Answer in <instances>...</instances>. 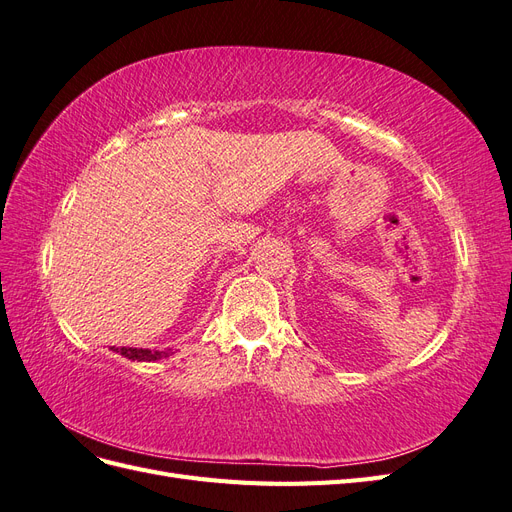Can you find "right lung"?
Listing matches in <instances>:
<instances>
[{"label":"right lung","mask_w":512,"mask_h":512,"mask_svg":"<svg viewBox=\"0 0 512 512\" xmlns=\"http://www.w3.org/2000/svg\"><path fill=\"white\" fill-rule=\"evenodd\" d=\"M111 350L121 356H126V359H130V361H158L170 354L168 350L160 352V350H149V348H126V346H121V348L113 346Z\"/></svg>","instance_id":"add662e5"}]
</instances>
